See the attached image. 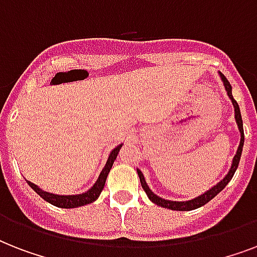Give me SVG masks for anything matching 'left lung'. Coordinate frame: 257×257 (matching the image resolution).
<instances>
[{"instance_id": "1", "label": "left lung", "mask_w": 257, "mask_h": 257, "mask_svg": "<svg viewBox=\"0 0 257 257\" xmlns=\"http://www.w3.org/2000/svg\"><path fill=\"white\" fill-rule=\"evenodd\" d=\"M220 74V78H221V81L224 84V88L227 90V94L228 97L231 98L232 104H233V108H235V118H236V124H237V128L240 131V144H239V148H237V152H236L235 157H233V160H232V165L231 168H229V172H228L225 177H224L221 181L216 184L215 187H212L211 189H208L207 192H204L203 195L197 196L195 199L192 200H188V201H173V200H165L160 196H157L156 193H153L151 191V188L148 187V184L145 181V177L143 175V172L140 169H137V175L140 177V183H141V187L145 191L147 196L149 197V200L155 203L156 205H160L163 208H168V209H172V211H192V209H196V208H200L205 205L208 201H211L213 197H215L217 193L223 191L224 188L227 187V184L231 181V179L235 175L236 169L239 167V161H240V157H241V152H243V145H244V129H243V120H241V113H240V108H239V104L236 102V100L233 98L232 96V86L229 84L225 76H224L221 72H219Z\"/></svg>"}]
</instances>
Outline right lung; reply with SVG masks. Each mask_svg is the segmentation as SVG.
I'll return each instance as SVG.
<instances>
[{"mask_svg":"<svg viewBox=\"0 0 257 257\" xmlns=\"http://www.w3.org/2000/svg\"><path fill=\"white\" fill-rule=\"evenodd\" d=\"M121 147L122 144L117 145L116 148L113 149L112 152L109 153V157H108V161H106V164H105L104 169L101 171L100 176H98V179L94 184H93V187L89 189V191L84 192V193H80V195H54V193H50V192H46V191H42L41 188L36 185V184L30 183L28 181L29 184V187L33 189L37 195H40L42 199L50 203L52 205H56L58 208H77V207H82V205H86V204H90L93 201H96L98 199V196H100L101 191L104 189V185H105V181H106V177H108V173L109 171L112 169V165L116 160L117 155L120 152Z\"/></svg>","mask_w":257,"mask_h":257,"instance_id":"add662e5","label":"right lung"}]
</instances>
